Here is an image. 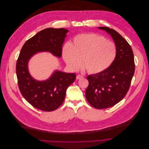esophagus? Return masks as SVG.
Wrapping results in <instances>:
<instances>
[{"mask_svg":"<svg viewBox=\"0 0 149 149\" xmlns=\"http://www.w3.org/2000/svg\"><path fill=\"white\" fill-rule=\"evenodd\" d=\"M83 78V76L81 75V74H78L77 76H76V79H82Z\"/></svg>","mask_w":149,"mask_h":149,"instance_id":"esophagus-1","label":"esophagus"}]
</instances>
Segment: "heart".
<instances>
[{
	"label": "heart",
	"mask_w": 149,
	"mask_h": 149,
	"mask_svg": "<svg viewBox=\"0 0 149 149\" xmlns=\"http://www.w3.org/2000/svg\"><path fill=\"white\" fill-rule=\"evenodd\" d=\"M117 55L116 45L102 36L95 33L77 35L71 44H66L63 56L71 69L81 65L89 73L97 74L106 70L114 61Z\"/></svg>",
	"instance_id": "obj_1"
}]
</instances>
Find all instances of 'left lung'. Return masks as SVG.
<instances>
[{
	"instance_id": "8db88e82",
	"label": "left lung",
	"mask_w": 149,
	"mask_h": 149,
	"mask_svg": "<svg viewBox=\"0 0 149 149\" xmlns=\"http://www.w3.org/2000/svg\"><path fill=\"white\" fill-rule=\"evenodd\" d=\"M98 28L111 35L117 48L116 59L109 68L87 77L86 97L93 107L100 109L114 106L124 97L134 74L135 63L131 47L118 32L106 26Z\"/></svg>"
}]
</instances>
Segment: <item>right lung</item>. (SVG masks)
Instances as JSON below:
<instances>
[{"label": "right lung", "instance_id": "1", "mask_svg": "<svg viewBox=\"0 0 149 149\" xmlns=\"http://www.w3.org/2000/svg\"><path fill=\"white\" fill-rule=\"evenodd\" d=\"M68 30L48 28L39 31L22 47L16 65L18 84L21 94L31 106L44 111L58 109L65 100L67 88L76 79L74 73L55 71L45 81H37L29 73L28 63L38 52H48L58 58Z\"/></svg>", "mask_w": 149, "mask_h": 149}]
</instances>
